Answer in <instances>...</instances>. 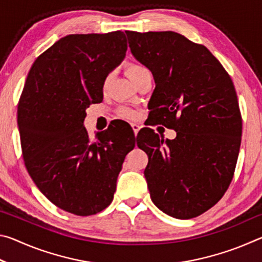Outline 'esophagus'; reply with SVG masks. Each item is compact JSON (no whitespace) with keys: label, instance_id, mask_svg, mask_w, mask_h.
I'll return each mask as SVG.
<instances>
[{"label":"esophagus","instance_id":"34e87169","mask_svg":"<svg viewBox=\"0 0 262 262\" xmlns=\"http://www.w3.org/2000/svg\"><path fill=\"white\" fill-rule=\"evenodd\" d=\"M130 126H132V128H133V130H134V134L136 135L137 133H139L141 126L137 125V123H130Z\"/></svg>","mask_w":262,"mask_h":262}]
</instances>
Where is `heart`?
I'll list each match as a JSON object with an SVG mask.
<instances>
[{"label":"heart","mask_w":262,"mask_h":262,"mask_svg":"<svg viewBox=\"0 0 262 262\" xmlns=\"http://www.w3.org/2000/svg\"><path fill=\"white\" fill-rule=\"evenodd\" d=\"M147 70L148 69L145 68L144 66H142V64L129 63V64L127 66V68H126V74H127V76L130 78V81L134 82L135 79L139 77L142 73L147 72ZM106 82H107V79H106ZM106 82H105V84H106ZM119 113H120L121 117L128 118V119L134 118L135 115H136V113L134 112V111L130 110V108H128V107H121L120 110H119Z\"/></svg>","instance_id":"1"}]
</instances>
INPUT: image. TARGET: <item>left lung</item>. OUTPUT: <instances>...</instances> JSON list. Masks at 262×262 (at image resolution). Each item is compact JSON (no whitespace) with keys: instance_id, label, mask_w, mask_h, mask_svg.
I'll use <instances>...</instances> for the list:
<instances>
[{"instance_id":"8db88e82","label":"left lung","mask_w":262,"mask_h":262,"mask_svg":"<svg viewBox=\"0 0 262 262\" xmlns=\"http://www.w3.org/2000/svg\"><path fill=\"white\" fill-rule=\"evenodd\" d=\"M126 34L133 55L156 83L150 113L177 132L174 140L151 128L141 133L150 196L168 216L193 219L215 206L233 178L243 129L236 89L201 43L172 31Z\"/></svg>"}]
</instances>
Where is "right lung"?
<instances>
[{
	"instance_id": "obj_1",
	"label": "right lung",
	"mask_w": 262,
	"mask_h": 262,
	"mask_svg": "<svg viewBox=\"0 0 262 262\" xmlns=\"http://www.w3.org/2000/svg\"><path fill=\"white\" fill-rule=\"evenodd\" d=\"M122 31L69 34L37 57L18 101L17 122L29 174L53 205L77 216L104 210L113 200L130 139L113 130L91 139L85 110L103 101L104 82L123 60ZM133 136V135H132Z\"/></svg>"
}]
</instances>
